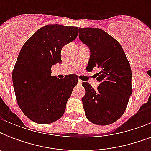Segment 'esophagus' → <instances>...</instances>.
Instances as JSON below:
<instances>
[{
  "instance_id": "1",
  "label": "esophagus",
  "mask_w": 151,
  "mask_h": 151,
  "mask_svg": "<svg viewBox=\"0 0 151 151\" xmlns=\"http://www.w3.org/2000/svg\"><path fill=\"white\" fill-rule=\"evenodd\" d=\"M82 81L81 80H80V79H79V80H78V85H81V84H82Z\"/></svg>"
}]
</instances>
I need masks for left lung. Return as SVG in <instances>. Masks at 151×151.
Here are the masks:
<instances>
[{"label":"left lung","mask_w":151,"mask_h":151,"mask_svg":"<svg viewBox=\"0 0 151 151\" xmlns=\"http://www.w3.org/2000/svg\"><path fill=\"white\" fill-rule=\"evenodd\" d=\"M79 38L90 48L88 70H101L97 90L89 83H82L85 116L98 125L112 124L123 115L132 92L130 64L119 42L103 29L79 28Z\"/></svg>","instance_id":"obj_1"}]
</instances>
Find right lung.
Here are the masks:
<instances>
[{
	"mask_svg": "<svg viewBox=\"0 0 151 151\" xmlns=\"http://www.w3.org/2000/svg\"><path fill=\"white\" fill-rule=\"evenodd\" d=\"M78 35V27L47 25L35 32L21 48L12 71L18 105L38 124L59 120L78 84L76 74L63 79L52 76V66L61 63V50Z\"/></svg>",
	"mask_w": 151,
	"mask_h": 151,
	"instance_id": "add662e5",
	"label": "right lung"
}]
</instances>
